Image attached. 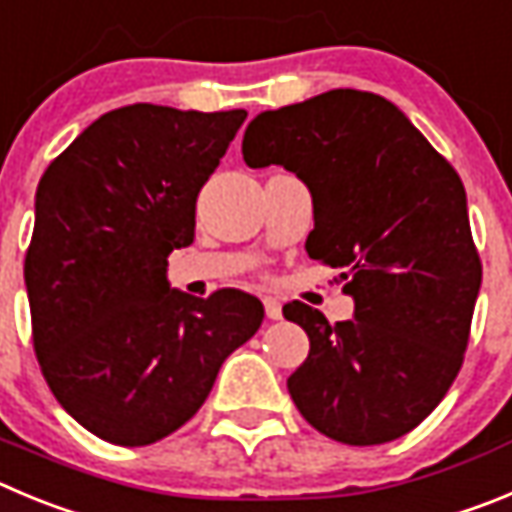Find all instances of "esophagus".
Masks as SVG:
<instances>
[{
  "label": "esophagus",
  "instance_id": "34e87169",
  "mask_svg": "<svg viewBox=\"0 0 512 512\" xmlns=\"http://www.w3.org/2000/svg\"><path fill=\"white\" fill-rule=\"evenodd\" d=\"M262 305H265V313L270 321H280L283 318V305H280L278 298H262Z\"/></svg>",
  "mask_w": 512,
  "mask_h": 512
}]
</instances>
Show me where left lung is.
I'll use <instances>...</instances> for the list:
<instances>
[{"mask_svg": "<svg viewBox=\"0 0 512 512\" xmlns=\"http://www.w3.org/2000/svg\"><path fill=\"white\" fill-rule=\"evenodd\" d=\"M250 169L280 164L310 189L305 250L341 267L353 318L293 300L310 338L288 379L305 422L343 444H384L432 414L460 374L482 265L450 161L376 93L338 88L247 126Z\"/></svg>", "mask_w": 512, "mask_h": 512, "instance_id": "8db88e82", "label": "left lung"}]
</instances>
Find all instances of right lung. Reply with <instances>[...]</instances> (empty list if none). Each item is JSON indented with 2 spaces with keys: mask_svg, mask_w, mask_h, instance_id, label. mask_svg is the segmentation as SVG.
I'll return each instance as SVG.
<instances>
[{
  "mask_svg": "<svg viewBox=\"0 0 512 512\" xmlns=\"http://www.w3.org/2000/svg\"><path fill=\"white\" fill-rule=\"evenodd\" d=\"M245 118L126 105L42 174L25 257L32 343L60 407L105 442L143 447L189 422L265 318L242 290L194 298L166 280Z\"/></svg>",
  "mask_w": 512,
  "mask_h": 512,
  "instance_id": "1",
  "label": "right lung"
}]
</instances>
